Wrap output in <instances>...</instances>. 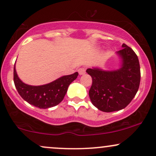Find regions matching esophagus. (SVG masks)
Segmentation results:
<instances>
[{
	"label": "esophagus",
	"instance_id": "1",
	"mask_svg": "<svg viewBox=\"0 0 156 156\" xmlns=\"http://www.w3.org/2000/svg\"><path fill=\"white\" fill-rule=\"evenodd\" d=\"M78 72L80 75H83L85 73V69L84 68H80V69H78Z\"/></svg>",
	"mask_w": 156,
	"mask_h": 156
}]
</instances>
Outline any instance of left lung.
I'll use <instances>...</instances> for the list:
<instances>
[{"label": "left lung", "instance_id": "obj_1", "mask_svg": "<svg viewBox=\"0 0 156 156\" xmlns=\"http://www.w3.org/2000/svg\"><path fill=\"white\" fill-rule=\"evenodd\" d=\"M117 51L121 58L120 69L103 71L98 68L87 69L92 85L89 97L92 104L103 112L120 111L128 105L139 87L141 72L137 55L123 43Z\"/></svg>", "mask_w": 156, "mask_h": 156}]
</instances>
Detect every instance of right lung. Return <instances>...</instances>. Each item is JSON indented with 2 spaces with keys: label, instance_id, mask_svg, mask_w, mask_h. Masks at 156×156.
I'll return each mask as SVG.
<instances>
[{
  "label": "right lung",
  "instance_id": "add662e5",
  "mask_svg": "<svg viewBox=\"0 0 156 156\" xmlns=\"http://www.w3.org/2000/svg\"><path fill=\"white\" fill-rule=\"evenodd\" d=\"M78 76V72L61 76L46 85L34 86L23 83L14 67V83L17 92L24 100L41 109L55 107L62 101L68 87Z\"/></svg>",
  "mask_w": 156,
  "mask_h": 156
}]
</instances>
